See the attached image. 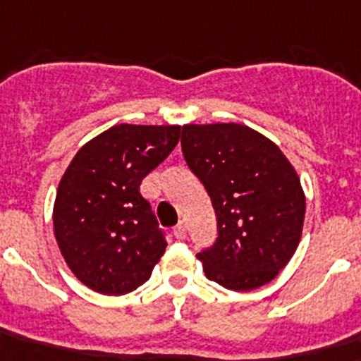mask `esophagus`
<instances>
[{
  "instance_id": "esophagus-1",
  "label": "esophagus",
  "mask_w": 361,
  "mask_h": 361,
  "mask_svg": "<svg viewBox=\"0 0 361 361\" xmlns=\"http://www.w3.org/2000/svg\"><path fill=\"white\" fill-rule=\"evenodd\" d=\"M173 236L177 238V240H184V238H186V223H178L177 227L173 228Z\"/></svg>"
}]
</instances>
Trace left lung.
<instances>
[{
	"instance_id": "8db88e82",
	"label": "left lung",
	"mask_w": 361,
	"mask_h": 361,
	"mask_svg": "<svg viewBox=\"0 0 361 361\" xmlns=\"http://www.w3.org/2000/svg\"><path fill=\"white\" fill-rule=\"evenodd\" d=\"M180 145L216 212V241L197 252L208 281L234 291L273 281L305 223V193L290 160L240 123L184 125Z\"/></svg>"
}]
</instances>
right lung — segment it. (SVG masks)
<instances>
[{
  "mask_svg": "<svg viewBox=\"0 0 361 361\" xmlns=\"http://www.w3.org/2000/svg\"><path fill=\"white\" fill-rule=\"evenodd\" d=\"M178 125H116L90 140L56 190L53 227L64 260L90 290L125 295L149 281L168 241L140 184L168 159Z\"/></svg>",
  "mask_w": 361,
  "mask_h": 361,
  "instance_id": "right-lung-1",
  "label": "right lung"
}]
</instances>
